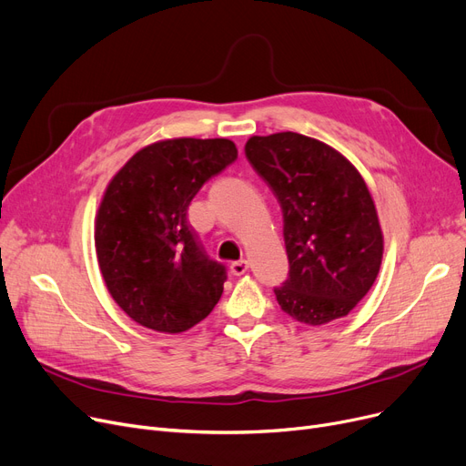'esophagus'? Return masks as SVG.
I'll use <instances>...</instances> for the list:
<instances>
[{
  "label": "esophagus",
  "mask_w": 466,
  "mask_h": 466,
  "mask_svg": "<svg viewBox=\"0 0 466 466\" xmlns=\"http://www.w3.org/2000/svg\"><path fill=\"white\" fill-rule=\"evenodd\" d=\"M248 270H249V262L248 260H236V262L230 264V272L234 276H243Z\"/></svg>",
  "instance_id": "1"
}]
</instances>
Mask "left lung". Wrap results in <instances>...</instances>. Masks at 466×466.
Returning <instances> with one entry per match:
<instances>
[{
  "instance_id": "1",
  "label": "left lung",
  "mask_w": 466,
  "mask_h": 466,
  "mask_svg": "<svg viewBox=\"0 0 466 466\" xmlns=\"http://www.w3.org/2000/svg\"><path fill=\"white\" fill-rule=\"evenodd\" d=\"M246 157L283 213L289 278L281 309L319 327L346 317L380 274L383 232L357 167L330 145L297 132L253 136Z\"/></svg>"
}]
</instances>
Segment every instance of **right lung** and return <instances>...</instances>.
I'll return each instance as SVG.
<instances>
[{
  "label": "right lung",
  "instance_id": "right-lung-1",
  "mask_svg": "<svg viewBox=\"0 0 466 466\" xmlns=\"http://www.w3.org/2000/svg\"><path fill=\"white\" fill-rule=\"evenodd\" d=\"M236 158L234 141L225 137L162 139L109 181L96 213V255L109 295L137 325L185 332L223 295L225 266L208 258L187 209Z\"/></svg>",
  "mask_w": 466,
  "mask_h": 466
}]
</instances>
